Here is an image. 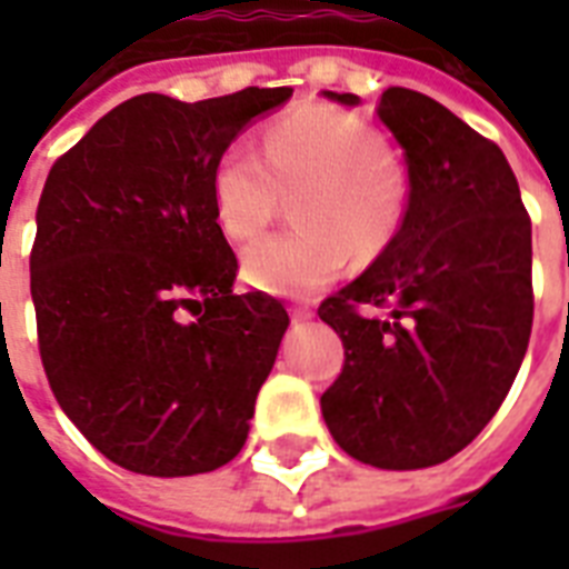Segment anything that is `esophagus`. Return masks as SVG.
<instances>
[{
	"label": "esophagus",
	"instance_id": "34e87169",
	"mask_svg": "<svg viewBox=\"0 0 569 569\" xmlns=\"http://www.w3.org/2000/svg\"><path fill=\"white\" fill-rule=\"evenodd\" d=\"M292 319L295 321L312 319V307H307V303H295V307H292Z\"/></svg>",
	"mask_w": 569,
	"mask_h": 569
}]
</instances>
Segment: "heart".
Segmentation results:
<instances>
[{
  "label": "heart",
  "mask_w": 569,
  "mask_h": 569,
  "mask_svg": "<svg viewBox=\"0 0 569 569\" xmlns=\"http://www.w3.org/2000/svg\"><path fill=\"white\" fill-rule=\"evenodd\" d=\"M298 190V230L253 241L241 257L262 292L316 295L346 271L355 248L375 257L405 221L401 164L378 129L348 111H295L268 129L266 153L232 141L214 159L212 209L232 241L257 239Z\"/></svg>",
  "instance_id": "b5f03b06"
}]
</instances>
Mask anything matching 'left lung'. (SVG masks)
Here are the masks:
<instances>
[{"mask_svg":"<svg viewBox=\"0 0 569 569\" xmlns=\"http://www.w3.org/2000/svg\"><path fill=\"white\" fill-rule=\"evenodd\" d=\"M378 118L405 150V221L321 301L346 346L321 416L351 458L422 469L476 440L520 372L535 319L531 218L502 150L446 106L387 88Z\"/></svg>","mask_w":569,"mask_h":569,"instance_id":"obj_1","label":"left lung"}]
</instances>
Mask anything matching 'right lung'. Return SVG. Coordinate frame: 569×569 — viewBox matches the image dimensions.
<instances>
[{
	"label": "right lung",
	"mask_w": 569,
	"mask_h": 569,
	"mask_svg": "<svg viewBox=\"0 0 569 569\" xmlns=\"http://www.w3.org/2000/svg\"><path fill=\"white\" fill-rule=\"evenodd\" d=\"M292 88L120 102L58 156L38 203L31 301L52 396L111 463L177 478L230 463L289 328L212 209L223 147Z\"/></svg>",
	"instance_id": "add662e5"
}]
</instances>
